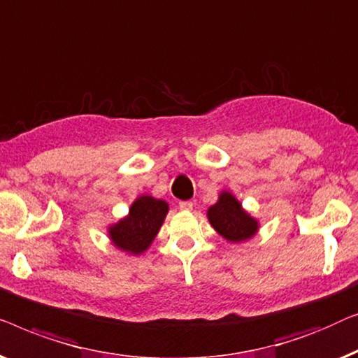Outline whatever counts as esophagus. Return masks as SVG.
<instances>
[{"label":"esophagus","instance_id":"34e87169","mask_svg":"<svg viewBox=\"0 0 358 358\" xmlns=\"http://www.w3.org/2000/svg\"><path fill=\"white\" fill-rule=\"evenodd\" d=\"M178 208L181 210H191V209H193V203H191V201H181Z\"/></svg>","mask_w":358,"mask_h":358}]
</instances>
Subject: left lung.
<instances>
[{
	"label": "left lung",
	"mask_w": 358,
	"mask_h": 358,
	"mask_svg": "<svg viewBox=\"0 0 358 358\" xmlns=\"http://www.w3.org/2000/svg\"><path fill=\"white\" fill-rule=\"evenodd\" d=\"M208 219L214 230L231 243L250 240L259 227L258 220L251 217L229 191H222L217 203L208 209Z\"/></svg>",
	"instance_id": "left-lung-1"
}]
</instances>
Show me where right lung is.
<instances>
[{"instance_id": "right-lung-1", "label": "right lung", "mask_w": 358, "mask_h": 358, "mask_svg": "<svg viewBox=\"0 0 358 358\" xmlns=\"http://www.w3.org/2000/svg\"><path fill=\"white\" fill-rule=\"evenodd\" d=\"M169 204L149 194L139 196L131 204L129 214L108 227V236L118 250L141 255L149 248L162 227Z\"/></svg>"}]
</instances>
